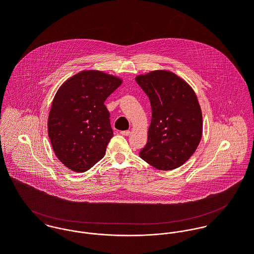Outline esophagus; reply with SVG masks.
Masks as SVG:
<instances>
[{"label": "esophagus", "mask_w": 254, "mask_h": 254, "mask_svg": "<svg viewBox=\"0 0 254 254\" xmlns=\"http://www.w3.org/2000/svg\"><path fill=\"white\" fill-rule=\"evenodd\" d=\"M120 134H121L122 136H128V135L130 134V131H129V130H126V131H121V132H120Z\"/></svg>", "instance_id": "esophagus-1"}]
</instances>
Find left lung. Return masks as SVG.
I'll use <instances>...</instances> for the list:
<instances>
[{"instance_id": "1", "label": "left lung", "mask_w": 254, "mask_h": 254, "mask_svg": "<svg viewBox=\"0 0 254 254\" xmlns=\"http://www.w3.org/2000/svg\"><path fill=\"white\" fill-rule=\"evenodd\" d=\"M149 99L151 122L140 156L158 170L183 165L195 151L202 135V114L190 86L168 70L136 77Z\"/></svg>"}]
</instances>
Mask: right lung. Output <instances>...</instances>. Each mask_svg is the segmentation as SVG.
Segmentation results:
<instances>
[{"label": "right lung", "instance_id": "right-lung-1", "mask_svg": "<svg viewBox=\"0 0 254 254\" xmlns=\"http://www.w3.org/2000/svg\"><path fill=\"white\" fill-rule=\"evenodd\" d=\"M122 83L98 70L75 74L58 90L48 119L57 157L75 172H85L106 154L113 136L105 102Z\"/></svg>", "mask_w": 254, "mask_h": 254}]
</instances>
